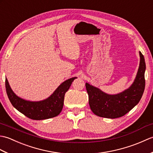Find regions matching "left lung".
Listing matches in <instances>:
<instances>
[{"mask_svg": "<svg viewBox=\"0 0 153 153\" xmlns=\"http://www.w3.org/2000/svg\"><path fill=\"white\" fill-rule=\"evenodd\" d=\"M140 64L134 83L129 89L117 95H110L97 87L85 83L89 103L95 115L106 118H117L126 114L141 100L145 87V62L141 52Z\"/></svg>", "mask_w": 153, "mask_h": 153, "instance_id": "obj_1", "label": "left lung"}]
</instances>
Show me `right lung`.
<instances>
[{
	"label": "right lung",
	"mask_w": 153,
	"mask_h": 153,
	"mask_svg": "<svg viewBox=\"0 0 153 153\" xmlns=\"http://www.w3.org/2000/svg\"><path fill=\"white\" fill-rule=\"evenodd\" d=\"M76 77L65 81L58 87L53 95L42 101L31 102L19 98L12 91L7 79L5 80L6 93L13 106L27 118L40 120L53 118L62 111L64 105L65 93L69 89Z\"/></svg>",
	"instance_id": "obj_1"
}]
</instances>
